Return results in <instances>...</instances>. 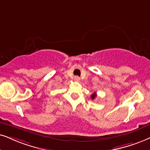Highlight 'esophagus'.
<instances>
[{
	"label": "esophagus",
	"mask_w": 150,
	"mask_h": 150,
	"mask_svg": "<svg viewBox=\"0 0 150 150\" xmlns=\"http://www.w3.org/2000/svg\"><path fill=\"white\" fill-rule=\"evenodd\" d=\"M79 79H80V78H79V77L78 76H75V77H74V80H75V81H79Z\"/></svg>",
	"instance_id": "esophagus-1"
}]
</instances>
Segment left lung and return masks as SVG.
<instances>
[{"mask_svg":"<svg viewBox=\"0 0 150 150\" xmlns=\"http://www.w3.org/2000/svg\"><path fill=\"white\" fill-rule=\"evenodd\" d=\"M96 96H97V94H96V92H95L94 93H93L91 96V100H94L96 98Z\"/></svg>","mask_w":150,"mask_h":150,"instance_id":"left-lung-1","label":"left lung"}]
</instances>
